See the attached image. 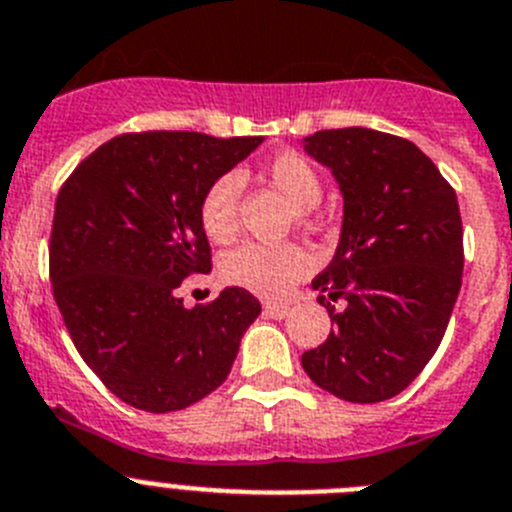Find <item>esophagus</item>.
Listing matches in <instances>:
<instances>
[{
    "label": "esophagus",
    "instance_id": "34e87169",
    "mask_svg": "<svg viewBox=\"0 0 512 512\" xmlns=\"http://www.w3.org/2000/svg\"><path fill=\"white\" fill-rule=\"evenodd\" d=\"M288 313V303H265V316H270V319H285Z\"/></svg>",
    "mask_w": 512,
    "mask_h": 512
}]
</instances>
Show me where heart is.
Listing matches in <instances>:
<instances>
[{"mask_svg": "<svg viewBox=\"0 0 512 512\" xmlns=\"http://www.w3.org/2000/svg\"><path fill=\"white\" fill-rule=\"evenodd\" d=\"M265 178L283 193L301 214L319 206V170L301 153L285 150L265 163ZM242 196V176L237 170L222 173L206 186L199 201L201 229L214 242H229L237 234V211ZM313 267L311 252L301 245H257L247 242L229 250L222 260V275L232 285L247 288L262 298H283L296 288Z\"/></svg>", "mask_w": 512, "mask_h": 512, "instance_id": "heart-1", "label": "heart"}]
</instances>
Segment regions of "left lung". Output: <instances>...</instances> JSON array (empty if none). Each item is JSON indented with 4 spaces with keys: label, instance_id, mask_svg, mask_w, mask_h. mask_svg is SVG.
<instances>
[{
    "label": "left lung",
    "instance_id": "left-lung-1",
    "mask_svg": "<svg viewBox=\"0 0 512 512\" xmlns=\"http://www.w3.org/2000/svg\"><path fill=\"white\" fill-rule=\"evenodd\" d=\"M303 150L339 183L344 219L334 260L311 283L334 329L301 365L336 398L380 403L408 388L444 339L464 267L457 193L388 132L321 130Z\"/></svg>",
    "mask_w": 512,
    "mask_h": 512
}]
</instances>
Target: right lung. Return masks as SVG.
Here are the masks:
<instances>
[{"instance_id": "right-lung-1", "label": "right lung", "mask_w": 512, "mask_h": 512, "mask_svg": "<svg viewBox=\"0 0 512 512\" xmlns=\"http://www.w3.org/2000/svg\"><path fill=\"white\" fill-rule=\"evenodd\" d=\"M262 137L132 132L104 142L63 183L50 283L78 354L132 408L170 413L227 380L260 301L224 288L183 306L178 288L211 270L199 222L206 186Z\"/></svg>"}]
</instances>
